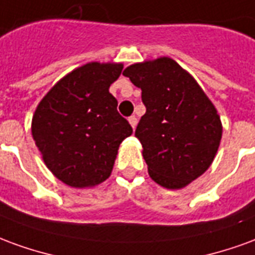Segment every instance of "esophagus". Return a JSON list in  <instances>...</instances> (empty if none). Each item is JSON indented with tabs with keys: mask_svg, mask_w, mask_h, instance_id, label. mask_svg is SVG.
Wrapping results in <instances>:
<instances>
[{
	"mask_svg": "<svg viewBox=\"0 0 255 255\" xmlns=\"http://www.w3.org/2000/svg\"><path fill=\"white\" fill-rule=\"evenodd\" d=\"M128 122H129V124H131V127L135 129V127H136V124H138V119L135 116H131L129 119H128Z\"/></svg>",
	"mask_w": 255,
	"mask_h": 255,
	"instance_id": "34e87169",
	"label": "esophagus"
}]
</instances>
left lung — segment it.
<instances>
[{
    "label": "left lung",
    "mask_w": 255,
    "mask_h": 255,
    "mask_svg": "<svg viewBox=\"0 0 255 255\" xmlns=\"http://www.w3.org/2000/svg\"><path fill=\"white\" fill-rule=\"evenodd\" d=\"M142 90L146 113L135 136L143 147L150 177L179 190L212 165L223 126L197 80L169 57L129 65L123 72Z\"/></svg>",
    "instance_id": "1"
}]
</instances>
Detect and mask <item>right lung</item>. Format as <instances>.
<instances>
[{
  "label": "right lung",
  "mask_w": 255,
  "mask_h": 255,
  "mask_svg": "<svg viewBox=\"0 0 255 255\" xmlns=\"http://www.w3.org/2000/svg\"><path fill=\"white\" fill-rule=\"evenodd\" d=\"M123 64L89 63L53 86L32 116L31 132L43 162L58 180L93 187L111 176L117 150L132 133L109 93Z\"/></svg>",
  "instance_id": "add662e5"
}]
</instances>
